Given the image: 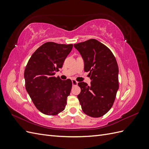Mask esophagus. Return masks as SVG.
Returning <instances> with one entry per match:
<instances>
[{
    "instance_id": "esophagus-1",
    "label": "esophagus",
    "mask_w": 149,
    "mask_h": 149,
    "mask_svg": "<svg viewBox=\"0 0 149 149\" xmlns=\"http://www.w3.org/2000/svg\"><path fill=\"white\" fill-rule=\"evenodd\" d=\"M78 82L76 81V80L74 79H72V84H73V86H76L78 84Z\"/></svg>"
}]
</instances>
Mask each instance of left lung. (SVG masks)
I'll return each instance as SVG.
<instances>
[{
	"mask_svg": "<svg viewBox=\"0 0 149 149\" xmlns=\"http://www.w3.org/2000/svg\"><path fill=\"white\" fill-rule=\"evenodd\" d=\"M84 60V70L89 72L91 85L78 83V98L83 111L93 118L106 114L113 105L119 89V68L116 58L104 45L95 39L74 45Z\"/></svg>",
	"mask_w": 149,
	"mask_h": 149,
	"instance_id": "8db88e82",
	"label": "left lung"
}]
</instances>
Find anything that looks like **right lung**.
Returning <instances> with one entry per match:
<instances>
[{"instance_id": "add662e5", "label": "right lung", "mask_w": 149, "mask_h": 149, "mask_svg": "<svg viewBox=\"0 0 149 149\" xmlns=\"http://www.w3.org/2000/svg\"><path fill=\"white\" fill-rule=\"evenodd\" d=\"M73 48V45L47 42L31 56L25 67V88L37 109L55 116L65 109L71 80L55 77Z\"/></svg>"}]
</instances>
